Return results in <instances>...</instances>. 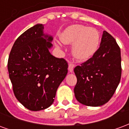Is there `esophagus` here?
Here are the masks:
<instances>
[{"label":"esophagus","mask_w":129,"mask_h":129,"mask_svg":"<svg viewBox=\"0 0 129 129\" xmlns=\"http://www.w3.org/2000/svg\"><path fill=\"white\" fill-rule=\"evenodd\" d=\"M75 66V65L73 63H69V65H68V70H69V72H70V73L73 72Z\"/></svg>","instance_id":"obj_1"}]
</instances>
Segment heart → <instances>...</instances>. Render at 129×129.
<instances>
[{
    "label": "heart",
    "instance_id": "obj_1",
    "mask_svg": "<svg viewBox=\"0 0 129 129\" xmlns=\"http://www.w3.org/2000/svg\"><path fill=\"white\" fill-rule=\"evenodd\" d=\"M60 39L65 44H71L72 54L76 59L86 60L95 53L100 44L97 29L81 25H73L63 32Z\"/></svg>",
    "mask_w": 129,
    "mask_h": 129
}]
</instances>
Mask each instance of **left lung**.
Masks as SVG:
<instances>
[{"label": "left lung", "instance_id": "obj_1", "mask_svg": "<svg viewBox=\"0 0 129 129\" xmlns=\"http://www.w3.org/2000/svg\"><path fill=\"white\" fill-rule=\"evenodd\" d=\"M77 77L74 92L79 102L100 106L111 100L122 75L121 52L116 41L106 31L93 56L75 68Z\"/></svg>", "mask_w": 129, "mask_h": 129}]
</instances>
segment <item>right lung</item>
I'll return each mask as SVG.
<instances>
[{"label":"right lung","mask_w":129,"mask_h":129,"mask_svg":"<svg viewBox=\"0 0 129 129\" xmlns=\"http://www.w3.org/2000/svg\"><path fill=\"white\" fill-rule=\"evenodd\" d=\"M37 24L18 37L11 50L7 68L15 97L30 111L51 106L58 87L68 73V62L56 58L49 49L52 37Z\"/></svg>","instance_id":"right-lung-1"}]
</instances>
